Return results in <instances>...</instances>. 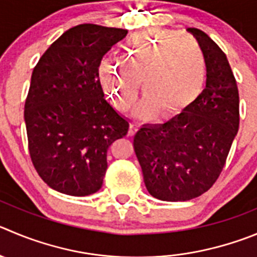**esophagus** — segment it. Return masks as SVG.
Here are the masks:
<instances>
[{"mask_svg":"<svg viewBox=\"0 0 257 257\" xmlns=\"http://www.w3.org/2000/svg\"><path fill=\"white\" fill-rule=\"evenodd\" d=\"M137 128H138V126H137V124L132 123L131 126H129V136H133V134L137 132Z\"/></svg>","mask_w":257,"mask_h":257,"instance_id":"1","label":"esophagus"}]
</instances>
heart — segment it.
Segmentation results:
<instances>
[{
    "instance_id": "obj_1",
    "label": "heart",
    "mask_w": 257,
    "mask_h": 257,
    "mask_svg": "<svg viewBox=\"0 0 257 257\" xmlns=\"http://www.w3.org/2000/svg\"><path fill=\"white\" fill-rule=\"evenodd\" d=\"M99 81L115 109L134 104L138 81L145 92L134 116L176 114L195 101L207 81V61L199 45L180 31L146 30L124 45L121 61H104Z\"/></svg>"
}]
</instances>
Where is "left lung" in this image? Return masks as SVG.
Returning a JSON list of instances; mask_svg holds the SVG:
<instances>
[{
    "label": "left lung",
    "mask_w": 257,
    "mask_h": 257,
    "mask_svg": "<svg viewBox=\"0 0 257 257\" xmlns=\"http://www.w3.org/2000/svg\"><path fill=\"white\" fill-rule=\"evenodd\" d=\"M207 61V85L198 99L164 124H145L133 146L146 188L165 201H186L217 181L238 132L239 97L223 50L204 31L189 28Z\"/></svg>",
    "instance_id": "8db88e82"
}]
</instances>
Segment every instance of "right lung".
<instances>
[{
  "mask_svg": "<svg viewBox=\"0 0 257 257\" xmlns=\"http://www.w3.org/2000/svg\"><path fill=\"white\" fill-rule=\"evenodd\" d=\"M124 29L83 24L61 35L31 74L24 119L35 170L49 188L86 196L99 191L107 148L129 121L104 99L102 57L124 39Z\"/></svg>",
  "mask_w": 257,
  "mask_h": 257,
  "instance_id": "right-lung-1",
  "label": "right lung"
}]
</instances>
